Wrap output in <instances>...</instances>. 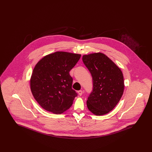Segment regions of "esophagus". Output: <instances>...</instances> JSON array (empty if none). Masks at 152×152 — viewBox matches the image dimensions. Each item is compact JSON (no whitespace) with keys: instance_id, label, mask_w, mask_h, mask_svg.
<instances>
[{"instance_id":"obj_1","label":"esophagus","mask_w":152,"mask_h":152,"mask_svg":"<svg viewBox=\"0 0 152 152\" xmlns=\"http://www.w3.org/2000/svg\"><path fill=\"white\" fill-rule=\"evenodd\" d=\"M77 92H78V94H79V96H81V95L83 94V91H81V90H80V91H79Z\"/></svg>"}]
</instances>
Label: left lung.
I'll return each mask as SVG.
<instances>
[{
    "label": "left lung",
    "instance_id": "1",
    "mask_svg": "<svg viewBox=\"0 0 152 152\" xmlns=\"http://www.w3.org/2000/svg\"><path fill=\"white\" fill-rule=\"evenodd\" d=\"M83 61L91 73L94 88L87 101L89 111L96 116L108 113L120 100L124 90L120 68L101 52L83 56Z\"/></svg>",
    "mask_w": 152,
    "mask_h": 152
}]
</instances>
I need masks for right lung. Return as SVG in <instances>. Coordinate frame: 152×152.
Masks as SVG:
<instances>
[{
  "instance_id": "obj_1",
  "label": "right lung",
  "mask_w": 152,
  "mask_h": 152,
  "mask_svg": "<svg viewBox=\"0 0 152 152\" xmlns=\"http://www.w3.org/2000/svg\"><path fill=\"white\" fill-rule=\"evenodd\" d=\"M80 57V54L58 51L45 56L35 65L30 88L44 109L59 115L72 106L77 94L72 88L73 79L69 72Z\"/></svg>"
}]
</instances>
